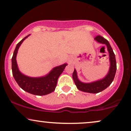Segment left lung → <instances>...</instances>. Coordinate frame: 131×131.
Returning <instances> with one entry per match:
<instances>
[{
  "label": "left lung",
  "mask_w": 131,
  "mask_h": 131,
  "mask_svg": "<svg viewBox=\"0 0 131 131\" xmlns=\"http://www.w3.org/2000/svg\"><path fill=\"white\" fill-rule=\"evenodd\" d=\"M94 40L98 42L104 44L107 46V50L109 53V59L111 65L108 74L104 78L101 80L96 82H93L91 83H83L78 79L77 72L74 69L73 73H72V79L74 82L77 88L79 90L84 91V92L90 93H97L108 87L111 84L113 79L115 75L116 71V62L115 59V56L113 52L112 48L110 45L109 42L106 39L103 38L101 36L97 35L94 38Z\"/></svg>",
  "instance_id": "8db88e82"
}]
</instances>
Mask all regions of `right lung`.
I'll return each instance as SVG.
<instances>
[{
	"mask_svg": "<svg viewBox=\"0 0 131 131\" xmlns=\"http://www.w3.org/2000/svg\"><path fill=\"white\" fill-rule=\"evenodd\" d=\"M27 35L17 44L12 59V73L15 81L22 89L27 92L38 96H42L53 92L56 89L57 80L65 68L67 63L55 67L48 74L41 78H30L19 71L16 63V55L18 49Z\"/></svg>",
	"mask_w": 131,
	"mask_h": 131,
	"instance_id": "add662e5",
	"label": "right lung"
}]
</instances>
